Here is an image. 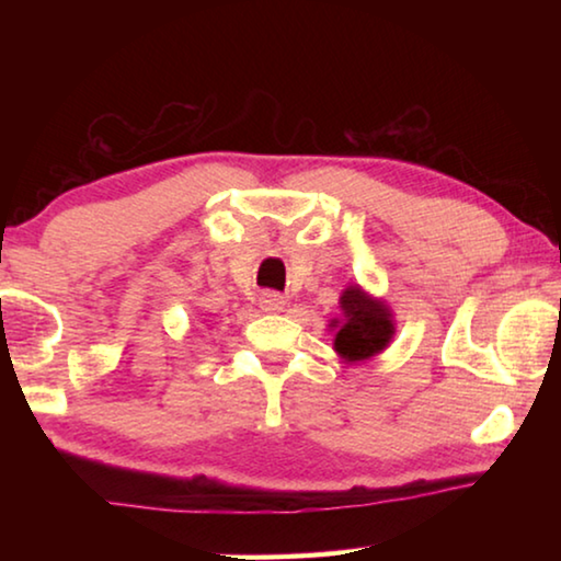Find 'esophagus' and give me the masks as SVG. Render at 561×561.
<instances>
[{"mask_svg":"<svg viewBox=\"0 0 561 561\" xmlns=\"http://www.w3.org/2000/svg\"><path fill=\"white\" fill-rule=\"evenodd\" d=\"M260 307L264 311H282L284 307H287V299H284L282 294H277V291H262Z\"/></svg>","mask_w":561,"mask_h":561,"instance_id":"esophagus-1","label":"esophagus"}]
</instances>
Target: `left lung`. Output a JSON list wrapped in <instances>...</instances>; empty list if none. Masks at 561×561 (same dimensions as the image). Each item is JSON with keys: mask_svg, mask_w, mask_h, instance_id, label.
<instances>
[{"mask_svg": "<svg viewBox=\"0 0 561 561\" xmlns=\"http://www.w3.org/2000/svg\"><path fill=\"white\" fill-rule=\"evenodd\" d=\"M341 309L346 319L334 339V348L341 356L364 360L386 348L393 336V321L383 301L366 297L358 287H348L341 294Z\"/></svg>", "mask_w": 561, "mask_h": 561, "instance_id": "left-lung-1", "label": "left lung"}]
</instances>
